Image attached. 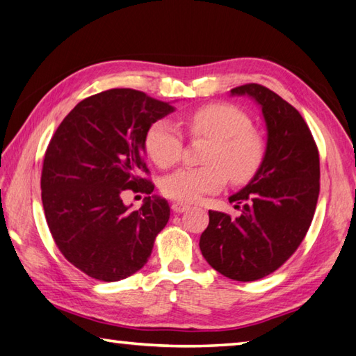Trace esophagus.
<instances>
[{
	"label": "esophagus",
	"instance_id": "obj_1",
	"mask_svg": "<svg viewBox=\"0 0 356 356\" xmlns=\"http://www.w3.org/2000/svg\"><path fill=\"white\" fill-rule=\"evenodd\" d=\"M171 209H172L174 213H184V211H186V210L190 209V205L185 204V202H174L171 205Z\"/></svg>",
	"mask_w": 356,
	"mask_h": 356
}]
</instances>
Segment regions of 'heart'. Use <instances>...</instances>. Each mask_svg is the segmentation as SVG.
I'll use <instances>...</instances> for the list:
<instances>
[{"label":"heart","instance_id":"b5f03b06","mask_svg":"<svg viewBox=\"0 0 356 356\" xmlns=\"http://www.w3.org/2000/svg\"><path fill=\"white\" fill-rule=\"evenodd\" d=\"M188 127L193 135L213 140L207 166L180 168L161 182L163 195L179 202H196L204 195L218 193L227 182H248L255 176L264 159V143L252 121L230 104H209L191 112ZM147 156L160 168L177 163L184 149L182 131L168 120L156 121L146 134Z\"/></svg>","mask_w":356,"mask_h":356}]
</instances>
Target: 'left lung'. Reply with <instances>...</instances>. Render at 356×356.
Instances as JSON below:
<instances>
[{
    "mask_svg": "<svg viewBox=\"0 0 356 356\" xmlns=\"http://www.w3.org/2000/svg\"><path fill=\"white\" fill-rule=\"evenodd\" d=\"M261 108L266 151L249 184L229 197L241 215L209 211L199 248L219 274L254 282L274 273L299 248L318 204L319 152L305 120L279 95L258 83L230 90Z\"/></svg>",
    "mask_w": 356,
    "mask_h": 356,
    "instance_id": "1",
    "label": "left lung"
}]
</instances>
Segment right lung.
I'll list each match as a JSON object with an SVG mask.
<instances>
[{
  "label": "right lung",
  "mask_w": 356,
  "mask_h": 356,
  "mask_svg": "<svg viewBox=\"0 0 356 356\" xmlns=\"http://www.w3.org/2000/svg\"><path fill=\"white\" fill-rule=\"evenodd\" d=\"M170 102L132 88H112L81 101L51 138L42 170V202L57 248L82 273L118 282L145 266L170 219L168 200L152 195L145 140ZM126 189L151 194L135 212Z\"/></svg>",
  "instance_id": "add662e5"
}]
</instances>
